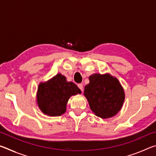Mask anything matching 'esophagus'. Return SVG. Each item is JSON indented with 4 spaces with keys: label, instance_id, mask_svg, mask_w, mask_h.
<instances>
[{
    "label": "esophagus",
    "instance_id": "obj_1",
    "mask_svg": "<svg viewBox=\"0 0 156 156\" xmlns=\"http://www.w3.org/2000/svg\"><path fill=\"white\" fill-rule=\"evenodd\" d=\"M78 87L79 89H80L82 91H83V84H82V83L81 84H78Z\"/></svg>",
    "mask_w": 156,
    "mask_h": 156
}]
</instances>
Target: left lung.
I'll return each mask as SVG.
<instances>
[{
    "label": "left lung",
    "mask_w": 156,
    "mask_h": 156,
    "mask_svg": "<svg viewBox=\"0 0 156 156\" xmlns=\"http://www.w3.org/2000/svg\"><path fill=\"white\" fill-rule=\"evenodd\" d=\"M89 83L84 87V96L91 110L101 118L115 115L122 109L125 94L117 78L109 73H94L89 77Z\"/></svg>",
    "instance_id": "left-lung-1"
}]
</instances>
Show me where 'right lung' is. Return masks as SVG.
Instances as JSON below:
<instances>
[{
  "mask_svg": "<svg viewBox=\"0 0 156 156\" xmlns=\"http://www.w3.org/2000/svg\"><path fill=\"white\" fill-rule=\"evenodd\" d=\"M78 94L81 91L76 84L68 82L65 76L58 73L49 80L39 83L36 102L44 115L59 116L66 112L70 97Z\"/></svg>",
  "mask_w": 156,
  "mask_h": 156,
  "instance_id": "add662e5",
  "label": "right lung"
}]
</instances>
